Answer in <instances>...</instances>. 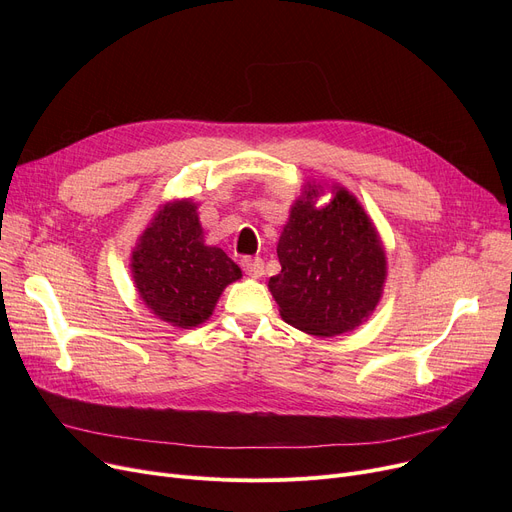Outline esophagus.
Wrapping results in <instances>:
<instances>
[{"mask_svg":"<svg viewBox=\"0 0 512 512\" xmlns=\"http://www.w3.org/2000/svg\"><path fill=\"white\" fill-rule=\"evenodd\" d=\"M240 265H242V270H245V274L251 278L263 276V259L261 257H245L240 261Z\"/></svg>","mask_w":512,"mask_h":512,"instance_id":"esophagus-1","label":"esophagus"}]
</instances>
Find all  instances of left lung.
I'll return each mask as SVG.
<instances>
[{
  "instance_id": "1",
  "label": "left lung",
  "mask_w": 512,
  "mask_h": 512,
  "mask_svg": "<svg viewBox=\"0 0 512 512\" xmlns=\"http://www.w3.org/2000/svg\"><path fill=\"white\" fill-rule=\"evenodd\" d=\"M309 184L290 207L278 240L282 272L270 278L286 324L330 338L353 332L373 313L386 282V251L361 203L342 186L317 207Z\"/></svg>"
}]
</instances>
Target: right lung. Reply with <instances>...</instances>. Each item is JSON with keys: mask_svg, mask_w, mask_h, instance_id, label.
Returning <instances> with one entry per match:
<instances>
[{"mask_svg": "<svg viewBox=\"0 0 512 512\" xmlns=\"http://www.w3.org/2000/svg\"><path fill=\"white\" fill-rule=\"evenodd\" d=\"M132 278L155 317L176 328L207 321L240 267L218 247H207L197 203L172 201L153 215L130 257Z\"/></svg>", "mask_w": 512, "mask_h": 512, "instance_id": "right-lung-1", "label": "right lung"}]
</instances>
